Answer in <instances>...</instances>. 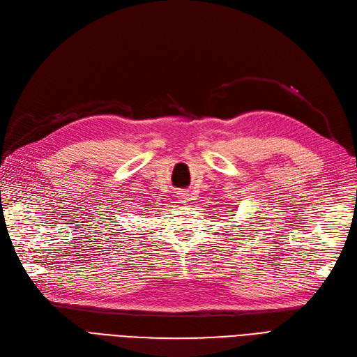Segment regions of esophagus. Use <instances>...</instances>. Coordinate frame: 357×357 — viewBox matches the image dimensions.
I'll return each instance as SVG.
<instances>
[{
	"instance_id": "34e87169",
	"label": "esophagus",
	"mask_w": 357,
	"mask_h": 357,
	"mask_svg": "<svg viewBox=\"0 0 357 357\" xmlns=\"http://www.w3.org/2000/svg\"><path fill=\"white\" fill-rule=\"evenodd\" d=\"M190 194L188 192H185V191H179L178 192V201L181 202V204H186V202H190Z\"/></svg>"
}]
</instances>
